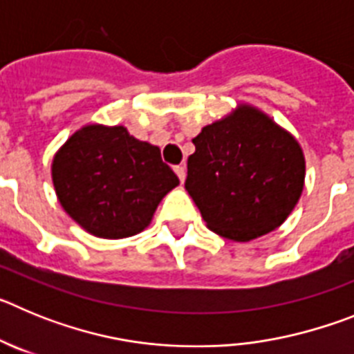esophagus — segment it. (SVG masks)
<instances>
[{
	"label": "esophagus",
	"instance_id": "1",
	"mask_svg": "<svg viewBox=\"0 0 354 354\" xmlns=\"http://www.w3.org/2000/svg\"><path fill=\"white\" fill-rule=\"evenodd\" d=\"M175 174H177V177H179L180 183H184V179H186V168H184V167H175Z\"/></svg>",
	"mask_w": 354,
	"mask_h": 354
}]
</instances>
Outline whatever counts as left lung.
I'll return each instance as SVG.
<instances>
[{
    "mask_svg": "<svg viewBox=\"0 0 354 354\" xmlns=\"http://www.w3.org/2000/svg\"><path fill=\"white\" fill-rule=\"evenodd\" d=\"M193 143L186 189L209 230L248 243L289 218L305 187V156L270 115L239 102Z\"/></svg>",
    "mask_w": 354,
    "mask_h": 354,
    "instance_id": "obj_1",
    "label": "left lung"
}]
</instances>
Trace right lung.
I'll list each match as a JSON object with an SVG mask.
<instances>
[{
  "label": "right lung",
  "instance_id": "1",
  "mask_svg": "<svg viewBox=\"0 0 354 354\" xmlns=\"http://www.w3.org/2000/svg\"><path fill=\"white\" fill-rule=\"evenodd\" d=\"M53 186L64 211L102 239L142 232L167 193L179 186L161 150L124 126L86 124L58 149Z\"/></svg>",
  "mask_w": 354,
  "mask_h": 354
}]
</instances>
